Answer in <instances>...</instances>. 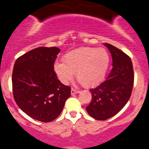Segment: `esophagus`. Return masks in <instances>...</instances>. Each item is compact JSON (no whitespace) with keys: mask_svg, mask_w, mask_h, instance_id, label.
Wrapping results in <instances>:
<instances>
[{"mask_svg":"<svg viewBox=\"0 0 149 149\" xmlns=\"http://www.w3.org/2000/svg\"><path fill=\"white\" fill-rule=\"evenodd\" d=\"M80 91H79V90L76 89V88H71V94H78V93H79Z\"/></svg>","mask_w":149,"mask_h":149,"instance_id":"esophagus-1","label":"esophagus"}]
</instances>
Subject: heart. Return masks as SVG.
I'll use <instances>...</instances> for the list:
<instances>
[{
  "mask_svg": "<svg viewBox=\"0 0 149 149\" xmlns=\"http://www.w3.org/2000/svg\"><path fill=\"white\" fill-rule=\"evenodd\" d=\"M109 55L103 48L83 47L66 53L64 63L56 62L55 71L64 84L72 80L74 73L76 79L84 86L98 84L106 73L109 65Z\"/></svg>",
  "mask_w": 149,
  "mask_h": 149,
  "instance_id": "obj_1",
  "label": "heart"
}]
</instances>
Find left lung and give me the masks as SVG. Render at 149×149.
<instances>
[{"label":"left lung","instance_id":"left-lung-1","mask_svg":"<svg viewBox=\"0 0 149 149\" xmlns=\"http://www.w3.org/2000/svg\"><path fill=\"white\" fill-rule=\"evenodd\" d=\"M112 55V69L106 80L91 88V103L86 111L94 119L105 120L120 112L131 96L134 72L130 57L110 44L105 43Z\"/></svg>","mask_w":149,"mask_h":149}]
</instances>
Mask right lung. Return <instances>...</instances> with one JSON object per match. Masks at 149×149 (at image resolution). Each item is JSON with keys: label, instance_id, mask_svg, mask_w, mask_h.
Instances as JSON below:
<instances>
[{"label": "right lung", "instance_id": "obj_1", "mask_svg": "<svg viewBox=\"0 0 149 149\" xmlns=\"http://www.w3.org/2000/svg\"><path fill=\"white\" fill-rule=\"evenodd\" d=\"M61 49L40 47L16 59L12 74L13 95L19 107L37 120L56 119L70 96V87L58 79L54 63Z\"/></svg>", "mask_w": 149, "mask_h": 149}]
</instances>
